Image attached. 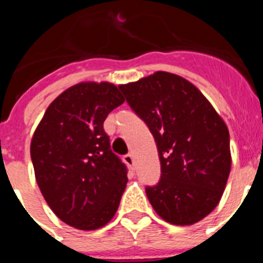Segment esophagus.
<instances>
[{"mask_svg":"<svg viewBox=\"0 0 263 263\" xmlns=\"http://www.w3.org/2000/svg\"><path fill=\"white\" fill-rule=\"evenodd\" d=\"M124 160H125V163H126L127 166L130 167V168H133V167H134V158H133V155H132V154H126L124 157Z\"/></svg>","mask_w":263,"mask_h":263,"instance_id":"1","label":"esophagus"}]
</instances>
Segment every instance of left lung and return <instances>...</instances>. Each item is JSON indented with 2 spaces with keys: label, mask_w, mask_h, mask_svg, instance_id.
<instances>
[{
  "label": "left lung",
  "mask_w": 263,
  "mask_h": 263,
  "mask_svg": "<svg viewBox=\"0 0 263 263\" xmlns=\"http://www.w3.org/2000/svg\"><path fill=\"white\" fill-rule=\"evenodd\" d=\"M118 88L157 143L160 179L146 187L155 212L174 225L203 220L217 206L231 173L222 118L194 84L168 72Z\"/></svg>",
  "instance_id": "8db88e82"
}]
</instances>
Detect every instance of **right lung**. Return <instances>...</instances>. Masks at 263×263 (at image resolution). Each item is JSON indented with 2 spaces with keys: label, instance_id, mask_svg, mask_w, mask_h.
<instances>
[{
  "label": "right lung",
  "instance_id": "right-lung-1",
  "mask_svg": "<svg viewBox=\"0 0 263 263\" xmlns=\"http://www.w3.org/2000/svg\"><path fill=\"white\" fill-rule=\"evenodd\" d=\"M125 99L110 83H80L53 100L32 136L36 183L52 212L80 231L116 215L127 168L110 150L104 121Z\"/></svg>",
  "mask_w": 263,
  "mask_h": 263
}]
</instances>
